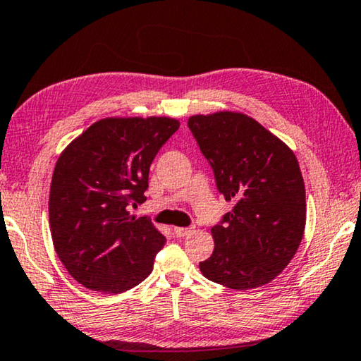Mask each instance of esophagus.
<instances>
[{
	"label": "esophagus",
	"mask_w": 361,
	"mask_h": 361,
	"mask_svg": "<svg viewBox=\"0 0 361 361\" xmlns=\"http://www.w3.org/2000/svg\"><path fill=\"white\" fill-rule=\"evenodd\" d=\"M192 231H193L192 227H174V232H176L177 237H185V235L190 234Z\"/></svg>",
	"instance_id": "obj_1"
}]
</instances>
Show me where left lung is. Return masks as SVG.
I'll use <instances>...</instances> for the list:
<instances>
[{"label":"left lung","instance_id":"8db88e82","mask_svg":"<svg viewBox=\"0 0 361 361\" xmlns=\"http://www.w3.org/2000/svg\"><path fill=\"white\" fill-rule=\"evenodd\" d=\"M188 127L212 164L219 192L226 202H234L212 229L214 250L200 271L235 290L268 284L297 253L307 223L295 154L258 121L237 111L193 114Z\"/></svg>","mask_w":361,"mask_h":361}]
</instances>
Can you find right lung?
<instances>
[{
    "instance_id": "right-lung-1",
    "label": "right lung",
    "mask_w": 361,
    "mask_h": 361,
    "mask_svg": "<svg viewBox=\"0 0 361 361\" xmlns=\"http://www.w3.org/2000/svg\"><path fill=\"white\" fill-rule=\"evenodd\" d=\"M179 126L168 116L104 118L59 154L49 231L61 263L87 289L114 295L152 273L166 238L129 204L147 200L149 166Z\"/></svg>"
}]
</instances>
